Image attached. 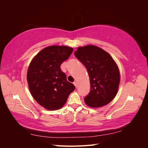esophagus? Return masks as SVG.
Returning a JSON list of instances; mask_svg holds the SVG:
<instances>
[{"instance_id": "1", "label": "esophagus", "mask_w": 148, "mask_h": 148, "mask_svg": "<svg viewBox=\"0 0 148 148\" xmlns=\"http://www.w3.org/2000/svg\"><path fill=\"white\" fill-rule=\"evenodd\" d=\"M73 84L75 85V86L76 88H77V82H73Z\"/></svg>"}]
</instances>
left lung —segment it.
Listing matches in <instances>:
<instances>
[{
	"mask_svg": "<svg viewBox=\"0 0 148 148\" xmlns=\"http://www.w3.org/2000/svg\"><path fill=\"white\" fill-rule=\"evenodd\" d=\"M74 54L86 68L90 81V92L84 97L85 103L92 108L108 104L117 95L120 79L112 57L92 45L78 47Z\"/></svg>",
	"mask_w": 148,
	"mask_h": 148,
	"instance_id": "obj_1",
	"label": "left lung"
}]
</instances>
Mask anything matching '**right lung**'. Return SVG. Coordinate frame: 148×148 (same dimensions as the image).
<instances>
[{
	"mask_svg": "<svg viewBox=\"0 0 148 148\" xmlns=\"http://www.w3.org/2000/svg\"><path fill=\"white\" fill-rule=\"evenodd\" d=\"M72 52V47L48 46L40 51L29 65L27 81L31 94L47 110L60 109L75 90L74 85L67 81L60 69L61 64Z\"/></svg>",
	"mask_w": 148,
	"mask_h": 148,
	"instance_id": "right-lung-1",
	"label": "right lung"
}]
</instances>
